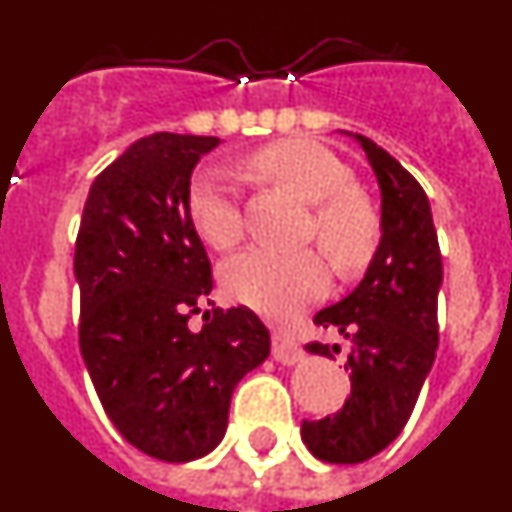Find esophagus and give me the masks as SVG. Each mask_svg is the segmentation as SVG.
Wrapping results in <instances>:
<instances>
[{"mask_svg": "<svg viewBox=\"0 0 512 512\" xmlns=\"http://www.w3.org/2000/svg\"><path fill=\"white\" fill-rule=\"evenodd\" d=\"M271 354H274L277 361H282V364L292 366L302 359V346L289 333H284V330H274V336H271Z\"/></svg>", "mask_w": 512, "mask_h": 512, "instance_id": "1", "label": "esophagus"}]
</instances>
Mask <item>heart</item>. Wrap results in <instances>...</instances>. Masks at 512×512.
I'll use <instances>...</instances> for the list:
<instances>
[{"mask_svg": "<svg viewBox=\"0 0 512 512\" xmlns=\"http://www.w3.org/2000/svg\"><path fill=\"white\" fill-rule=\"evenodd\" d=\"M251 164L269 182L315 205L310 230L338 269L354 271L372 259L379 241L377 210L356 194V176L341 156L315 140L289 138L256 153ZM189 217L212 248H228L241 238V205L225 166L197 171L189 189ZM223 282L243 305L271 320H289L323 295L328 269L315 251L251 246L225 264Z\"/></svg>", "mask_w": 512, "mask_h": 512, "instance_id": "b5f03b06", "label": "heart"}]
</instances>
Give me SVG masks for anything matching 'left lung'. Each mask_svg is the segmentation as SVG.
Listing matches in <instances>:
<instances>
[{"label":"left lung","instance_id":"left-lung-1","mask_svg":"<svg viewBox=\"0 0 512 512\" xmlns=\"http://www.w3.org/2000/svg\"><path fill=\"white\" fill-rule=\"evenodd\" d=\"M361 146L382 192V238L351 295L315 315L351 343V395L336 415L302 420V441L330 464H359L387 449L408 423L436 361L441 248L431 202L410 171L364 135ZM333 359L338 346L307 343Z\"/></svg>","mask_w":512,"mask_h":512}]
</instances>
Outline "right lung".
<instances>
[{
	"label": "right lung",
	"instance_id": "add662e5",
	"mask_svg": "<svg viewBox=\"0 0 512 512\" xmlns=\"http://www.w3.org/2000/svg\"><path fill=\"white\" fill-rule=\"evenodd\" d=\"M212 135L135 140L89 189L74 274L79 346L104 413L161 461L210 454L228 428L235 384L264 364L271 338L248 307L205 310L212 269L189 217V184Z\"/></svg>",
	"mask_w": 512,
	"mask_h": 512
}]
</instances>
